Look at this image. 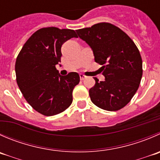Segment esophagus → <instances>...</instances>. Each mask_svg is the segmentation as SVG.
<instances>
[{"label":"esophagus","mask_w":160,"mask_h":160,"mask_svg":"<svg viewBox=\"0 0 160 160\" xmlns=\"http://www.w3.org/2000/svg\"><path fill=\"white\" fill-rule=\"evenodd\" d=\"M80 80H84L85 79L87 78V77L85 75H83V74H80Z\"/></svg>","instance_id":"1"}]
</instances>
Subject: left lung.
Instances as JSON below:
<instances>
[{"label":"left lung","instance_id":"left-lung-1","mask_svg":"<svg viewBox=\"0 0 160 160\" xmlns=\"http://www.w3.org/2000/svg\"><path fill=\"white\" fill-rule=\"evenodd\" d=\"M92 49L94 61L102 65L105 77L89 90L91 100L107 111H117L135 94L142 77V60L134 41L117 26L101 22L77 30Z\"/></svg>","mask_w":160,"mask_h":160}]
</instances>
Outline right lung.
Listing matches in <instances>:
<instances>
[{
	"instance_id": "right-lung-1",
	"label": "right lung",
	"mask_w": 160,
	"mask_h": 160,
	"mask_svg": "<svg viewBox=\"0 0 160 160\" xmlns=\"http://www.w3.org/2000/svg\"><path fill=\"white\" fill-rule=\"evenodd\" d=\"M77 37L72 29L42 28L27 40L15 62L16 81L25 99L47 116L62 112L72 102V91L80 82L77 72L61 76L55 66L61 62V48Z\"/></svg>"
}]
</instances>
